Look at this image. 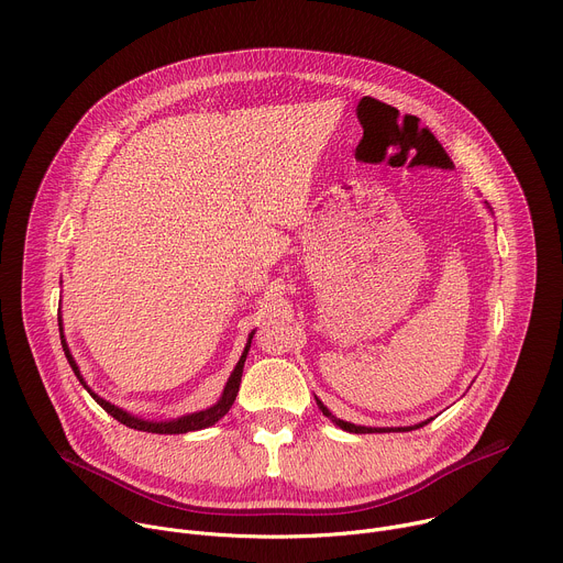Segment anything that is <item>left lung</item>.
Here are the masks:
<instances>
[{"mask_svg": "<svg viewBox=\"0 0 563 563\" xmlns=\"http://www.w3.org/2000/svg\"><path fill=\"white\" fill-rule=\"evenodd\" d=\"M316 404H318V408H320V412H323L334 426H339L341 430H345V432H354V434H372V432H410V430H419V428H423V426H428L432 419H428V421H423V423H417V426H410V428H365V426H354V423H347V421H343V419H336L323 404H320V400L316 398Z\"/></svg>", "mask_w": 563, "mask_h": 563, "instance_id": "8db88e82", "label": "left lung"}]
</instances>
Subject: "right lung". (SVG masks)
I'll use <instances>...</instances> for the list:
<instances>
[{"label": "right lung", "mask_w": 563, "mask_h": 563, "mask_svg": "<svg viewBox=\"0 0 563 563\" xmlns=\"http://www.w3.org/2000/svg\"><path fill=\"white\" fill-rule=\"evenodd\" d=\"M57 323H59V339H62V347H64L66 361H68V365L73 367V372H75V376L79 378V383H82V385L87 387V391L98 400V406H100L102 410H107L115 421L124 423L126 428H133V430H140V432H151V434H185V432L202 430V428H209V426L218 423V421L229 412V408L233 406V400H235V396H238L240 378H243L245 358H247V352H250L252 339H254V332H252V336H250V341H247V345H245V352H243V356H240V361L235 363V367H233V372H231V376H229V380H227V385H224V391H222V396H220V400H218L216 406H211V408H207V410H202V412H194V415L174 419V421H144V419L131 417L129 412H124V410L111 406L109 400H104V398H100L96 391H91V387L85 383L82 374H79L77 363L73 361L70 352H68V345H66V339H64V332H62V316H59V313H57Z\"/></svg>", "instance_id": "right-lung-1"}]
</instances>
